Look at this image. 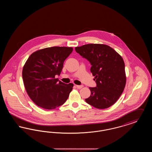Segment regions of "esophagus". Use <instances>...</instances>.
Segmentation results:
<instances>
[{
  "label": "esophagus",
  "mask_w": 152,
  "mask_h": 152,
  "mask_svg": "<svg viewBox=\"0 0 152 152\" xmlns=\"http://www.w3.org/2000/svg\"><path fill=\"white\" fill-rule=\"evenodd\" d=\"M76 88H78V89H81V88H82L83 87V85H80V86L76 85Z\"/></svg>",
  "instance_id": "esophagus-1"
}]
</instances>
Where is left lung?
I'll return each instance as SVG.
<instances>
[{"label":"left lung","mask_w":152,"mask_h":152,"mask_svg":"<svg viewBox=\"0 0 152 152\" xmlns=\"http://www.w3.org/2000/svg\"><path fill=\"white\" fill-rule=\"evenodd\" d=\"M76 52L92 65L96 87H89L91 96L86 99L94 108L106 109L113 105L126 84L125 64L122 57L109 45L88 44L75 48Z\"/></svg>","instance_id":"left-lung-1"}]
</instances>
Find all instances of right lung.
Returning <instances> with one entry per match:
<instances>
[{
  "instance_id": "add662e5",
  "label": "right lung",
  "mask_w": 152,
  "mask_h": 152,
  "mask_svg": "<svg viewBox=\"0 0 152 152\" xmlns=\"http://www.w3.org/2000/svg\"><path fill=\"white\" fill-rule=\"evenodd\" d=\"M73 48L52 47L32 53L23 66L22 77L30 99L37 106L53 109L63 105L72 90L73 84H66L55 79L63 68Z\"/></svg>"
}]
</instances>
